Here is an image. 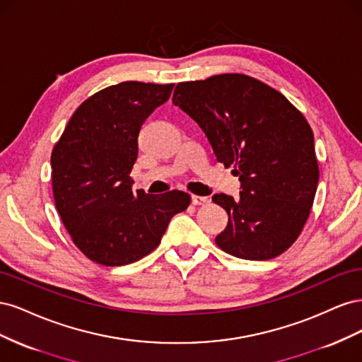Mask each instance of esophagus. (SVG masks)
<instances>
[{
    "instance_id": "34e87169",
    "label": "esophagus",
    "mask_w": 362,
    "mask_h": 362,
    "mask_svg": "<svg viewBox=\"0 0 362 362\" xmlns=\"http://www.w3.org/2000/svg\"><path fill=\"white\" fill-rule=\"evenodd\" d=\"M208 202H210V199H208L206 196H196V194L192 196V204L193 205H206Z\"/></svg>"
}]
</instances>
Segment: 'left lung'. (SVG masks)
I'll return each mask as SVG.
<instances>
[{
  "label": "left lung",
  "instance_id": "8db88e82",
  "mask_svg": "<svg viewBox=\"0 0 362 362\" xmlns=\"http://www.w3.org/2000/svg\"><path fill=\"white\" fill-rule=\"evenodd\" d=\"M172 103L198 124L218 163L233 166L240 198L225 193L228 225L216 237L226 254L264 261L300 235L319 184L314 134L286 96L243 74L180 83Z\"/></svg>",
  "mask_w": 362,
  "mask_h": 362
}]
</instances>
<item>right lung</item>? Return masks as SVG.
Masks as SVG:
<instances>
[{
    "instance_id": "add662e5",
    "label": "right lung",
    "mask_w": 362,
    "mask_h": 362,
    "mask_svg": "<svg viewBox=\"0 0 362 362\" xmlns=\"http://www.w3.org/2000/svg\"><path fill=\"white\" fill-rule=\"evenodd\" d=\"M175 84L124 81L96 92L76 108L51 154L56 208L75 246L98 264L115 267L154 250L170 218L190 194L133 192L129 172L146 117Z\"/></svg>"
}]
</instances>
